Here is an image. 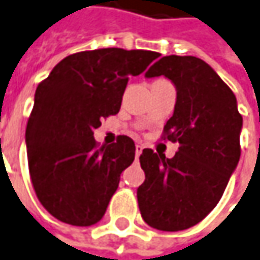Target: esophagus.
Segmentation results:
<instances>
[{
  "label": "esophagus",
  "mask_w": 260,
  "mask_h": 260,
  "mask_svg": "<svg viewBox=\"0 0 260 260\" xmlns=\"http://www.w3.org/2000/svg\"><path fill=\"white\" fill-rule=\"evenodd\" d=\"M143 149H144V147H143V144H137V147H135V154H137V157H138V156L141 154Z\"/></svg>",
  "instance_id": "obj_1"
}]
</instances>
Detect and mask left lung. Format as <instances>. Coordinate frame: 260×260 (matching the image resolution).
<instances>
[{
	"label": "left lung",
	"instance_id": "8db88e82",
	"mask_svg": "<svg viewBox=\"0 0 260 260\" xmlns=\"http://www.w3.org/2000/svg\"><path fill=\"white\" fill-rule=\"evenodd\" d=\"M159 76L177 90L164 131L165 138L178 141V150L171 159L143 150L146 180L137 198L146 223L176 232L200 223L222 198L240 160L243 117L234 92L200 58L164 56L146 73L147 79Z\"/></svg>",
	"mask_w": 260,
	"mask_h": 260
}]
</instances>
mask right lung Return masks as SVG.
Returning <instances> with one entry per match:
<instances>
[{
    "label": "right lung",
    "instance_id": "right-lung-1",
    "mask_svg": "<svg viewBox=\"0 0 260 260\" xmlns=\"http://www.w3.org/2000/svg\"><path fill=\"white\" fill-rule=\"evenodd\" d=\"M160 55L152 50L96 49L67 56L38 84L26 125V150L37 198L58 220L100 222L135 157L126 135L98 147L93 131L117 114L131 76Z\"/></svg>",
    "mask_w": 260,
    "mask_h": 260
}]
</instances>
